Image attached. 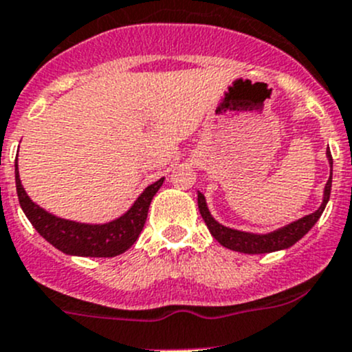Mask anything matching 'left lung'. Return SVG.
<instances>
[{"label":"left lung","mask_w":352,"mask_h":352,"mask_svg":"<svg viewBox=\"0 0 352 352\" xmlns=\"http://www.w3.org/2000/svg\"><path fill=\"white\" fill-rule=\"evenodd\" d=\"M327 160L330 165V175L327 184L324 187V196H322V204L318 206L317 211L310 212V214L303 216L300 219L287 223V225L281 226L278 230H272L267 233H252V232H242V230L230 228V226L221 225L212 218L211 211L208 208L204 194L197 192V206L201 211L202 219H204L206 226H208L209 233L218 240L223 247L230 248V250L240 252V254H271V252L286 250V248L293 247L298 240L303 239L315 223L320 219L322 212H324L325 206H327L330 197V189H332V155L327 150Z\"/></svg>","instance_id":"obj_1"}]
</instances>
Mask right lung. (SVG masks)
<instances>
[{"label": "right lung", "mask_w": 352, "mask_h": 352, "mask_svg": "<svg viewBox=\"0 0 352 352\" xmlns=\"http://www.w3.org/2000/svg\"><path fill=\"white\" fill-rule=\"evenodd\" d=\"M165 177L148 186L129 209L119 218L107 223H80L59 218L35 204L25 192L15 162V184L20 206L38 235L63 254L78 257H116L133 247L146 223L148 209L155 194L163 186Z\"/></svg>", "instance_id": "add662e5"}]
</instances>
